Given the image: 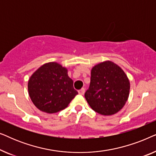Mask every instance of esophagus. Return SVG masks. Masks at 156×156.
Returning a JSON list of instances; mask_svg holds the SVG:
<instances>
[{
  "label": "esophagus",
  "instance_id": "1",
  "mask_svg": "<svg viewBox=\"0 0 156 156\" xmlns=\"http://www.w3.org/2000/svg\"><path fill=\"white\" fill-rule=\"evenodd\" d=\"M84 92H85V89L84 88H82V89H80V90H78V93L81 95H84Z\"/></svg>",
  "mask_w": 156,
  "mask_h": 156
}]
</instances>
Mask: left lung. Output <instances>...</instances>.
<instances>
[{"instance_id":"8db88e82","label":"left lung","mask_w":156,"mask_h":156,"mask_svg":"<svg viewBox=\"0 0 156 156\" xmlns=\"http://www.w3.org/2000/svg\"><path fill=\"white\" fill-rule=\"evenodd\" d=\"M130 82L121 68L111 61L95 65L85 99L94 112L110 116L119 112L129 95Z\"/></svg>"}]
</instances>
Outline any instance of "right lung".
Wrapping results in <instances>:
<instances>
[{"instance_id":"1","label":"right lung","mask_w":156,"mask_h":156,"mask_svg":"<svg viewBox=\"0 0 156 156\" xmlns=\"http://www.w3.org/2000/svg\"><path fill=\"white\" fill-rule=\"evenodd\" d=\"M27 88L34 105L48 114L65 109L78 94L67 69L54 62L36 70L30 78Z\"/></svg>"}]
</instances>
